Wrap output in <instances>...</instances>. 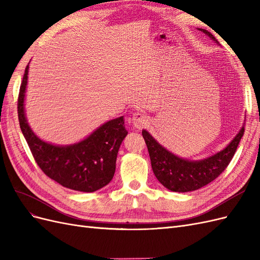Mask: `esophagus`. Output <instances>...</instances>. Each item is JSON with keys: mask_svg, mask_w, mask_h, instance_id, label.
<instances>
[{"mask_svg": "<svg viewBox=\"0 0 260 260\" xmlns=\"http://www.w3.org/2000/svg\"><path fill=\"white\" fill-rule=\"evenodd\" d=\"M131 122L133 124V127H136L138 129H141V128L145 127V125L148 123V118L143 113L137 112V113H135V114L132 115Z\"/></svg>", "mask_w": 260, "mask_h": 260, "instance_id": "1", "label": "esophagus"}]
</instances>
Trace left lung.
<instances>
[{
	"label": "left lung",
	"mask_w": 260,
	"mask_h": 260,
	"mask_svg": "<svg viewBox=\"0 0 260 260\" xmlns=\"http://www.w3.org/2000/svg\"><path fill=\"white\" fill-rule=\"evenodd\" d=\"M199 30L218 43L209 31L200 28ZM243 135L244 123L238 135L221 151L204 159L191 160L171 153L157 142L148 131L142 130L155 177L168 190L179 193L199 190L214 181L231 161Z\"/></svg>",
	"instance_id": "1"
}]
</instances>
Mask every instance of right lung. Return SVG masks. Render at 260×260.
I'll return each mask as SVG.
<instances>
[{
    "mask_svg": "<svg viewBox=\"0 0 260 260\" xmlns=\"http://www.w3.org/2000/svg\"><path fill=\"white\" fill-rule=\"evenodd\" d=\"M29 64L19 90L18 119L23 137L39 167L60 185L74 191L95 192L111 182L118 151L128 131L123 116L108 120L79 142L56 145L39 138L30 128L25 111Z\"/></svg>",
    "mask_w": 260,
    "mask_h": 260,
    "instance_id": "add662e5",
    "label": "right lung"
}]
</instances>
